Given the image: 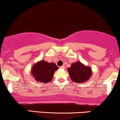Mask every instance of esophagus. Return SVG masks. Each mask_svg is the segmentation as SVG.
Here are the masks:
<instances>
[{
	"mask_svg": "<svg viewBox=\"0 0 120 120\" xmlns=\"http://www.w3.org/2000/svg\"><path fill=\"white\" fill-rule=\"evenodd\" d=\"M60 68H62V69H64V68H65V66H64V65H63V66L60 67Z\"/></svg>",
	"mask_w": 120,
	"mask_h": 120,
	"instance_id": "1",
	"label": "esophagus"
}]
</instances>
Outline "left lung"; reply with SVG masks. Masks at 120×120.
<instances>
[{
  "mask_svg": "<svg viewBox=\"0 0 120 120\" xmlns=\"http://www.w3.org/2000/svg\"><path fill=\"white\" fill-rule=\"evenodd\" d=\"M68 72L72 81L78 83L85 82L92 75L90 68L85 66L80 61L73 63L68 68Z\"/></svg>",
  "mask_w": 120,
  "mask_h": 120,
  "instance_id": "obj_1",
  "label": "left lung"
}]
</instances>
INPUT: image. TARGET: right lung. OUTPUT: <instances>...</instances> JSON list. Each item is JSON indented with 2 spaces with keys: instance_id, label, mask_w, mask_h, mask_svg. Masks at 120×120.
<instances>
[{
  "instance_id": "add662e5",
  "label": "right lung",
  "mask_w": 120,
  "mask_h": 120,
  "mask_svg": "<svg viewBox=\"0 0 120 120\" xmlns=\"http://www.w3.org/2000/svg\"><path fill=\"white\" fill-rule=\"evenodd\" d=\"M58 69L53 63H48L41 60L32 67V74L37 81L47 83L52 80L54 73Z\"/></svg>"
}]
</instances>
